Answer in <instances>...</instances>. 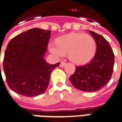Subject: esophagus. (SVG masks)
<instances>
[{
    "label": "esophagus",
    "mask_w": 122,
    "mask_h": 122,
    "mask_svg": "<svg viewBox=\"0 0 122 122\" xmlns=\"http://www.w3.org/2000/svg\"><path fill=\"white\" fill-rule=\"evenodd\" d=\"M65 65H66V63H65L63 62V61H61V63H60V67H65Z\"/></svg>",
    "instance_id": "34e87169"
}]
</instances>
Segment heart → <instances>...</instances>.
<instances>
[{"mask_svg":"<svg viewBox=\"0 0 122 122\" xmlns=\"http://www.w3.org/2000/svg\"><path fill=\"white\" fill-rule=\"evenodd\" d=\"M54 46L49 51L56 57L67 55L68 59L76 65L89 63L95 57L97 45L95 39L83 33H71L55 39Z\"/></svg>","mask_w":122,"mask_h":122,"instance_id":"1","label":"heart"}]
</instances>
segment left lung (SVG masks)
<instances>
[{
  "mask_svg": "<svg viewBox=\"0 0 122 122\" xmlns=\"http://www.w3.org/2000/svg\"><path fill=\"white\" fill-rule=\"evenodd\" d=\"M88 31L96 40V56L87 65L76 67L75 73L69 77V80L79 90L93 92L102 89L112 77L114 54L104 37L92 30Z\"/></svg>",
  "mask_w": 122,
  "mask_h": 122,
  "instance_id": "8db88e82",
  "label": "left lung"
}]
</instances>
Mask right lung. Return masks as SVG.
<instances>
[{
  "label": "right lung",
  "instance_id": "add662e5",
  "mask_svg": "<svg viewBox=\"0 0 122 122\" xmlns=\"http://www.w3.org/2000/svg\"><path fill=\"white\" fill-rule=\"evenodd\" d=\"M51 33V30L34 28L18 35L9 43L3 69L7 84L13 92L35 97L47 89L51 72L60 64H49L44 59Z\"/></svg>",
  "mask_w": 122,
  "mask_h": 122
}]
</instances>
